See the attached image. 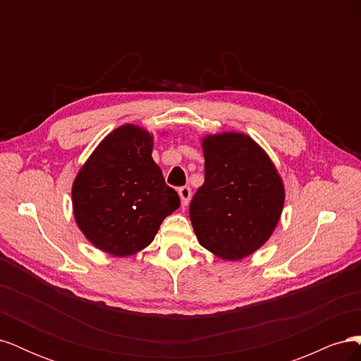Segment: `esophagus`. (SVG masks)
Masks as SVG:
<instances>
[{"label":"esophagus","instance_id":"esophagus-1","mask_svg":"<svg viewBox=\"0 0 361 361\" xmlns=\"http://www.w3.org/2000/svg\"><path fill=\"white\" fill-rule=\"evenodd\" d=\"M178 192H179L182 206H187L190 203V199H191V188L190 187H180Z\"/></svg>","mask_w":361,"mask_h":361}]
</instances>
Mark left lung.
<instances>
[{"label":"left lung","instance_id":"left-lung-1","mask_svg":"<svg viewBox=\"0 0 361 361\" xmlns=\"http://www.w3.org/2000/svg\"><path fill=\"white\" fill-rule=\"evenodd\" d=\"M202 146L204 183L190 204L195 236L215 256L241 260L274 232L285 187L274 164L248 135H207Z\"/></svg>","mask_w":361,"mask_h":361}]
</instances>
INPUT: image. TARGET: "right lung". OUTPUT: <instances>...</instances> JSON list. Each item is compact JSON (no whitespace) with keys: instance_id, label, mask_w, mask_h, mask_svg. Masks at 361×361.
<instances>
[{"instance_id":"1","label":"right lung","mask_w":361,"mask_h":361,"mask_svg":"<svg viewBox=\"0 0 361 361\" xmlns=\"http://www.w3.org/2000/svg\"><path fill=\"white\" fill-rule=\"evenodd\" d=\"M154 137L123 125L106 135L72 187L75 221L89 241L113 256L147 247L164 218L180 206L152 158Z\"/></svg>"}]
</instances>
